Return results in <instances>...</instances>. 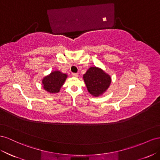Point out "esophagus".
Wrapping results in <instances>:
<instances>
[{
	"label": "esophagus",
	"instance_id": "esophagus-1",
	"mask_svg": "<svg viewBox=\"0 0 160 160\" xmlns=\"http://www.w3.org/2000/svg\"><path fill=\"white\" fill-rule=\"evenodd\" d=\"M72 75L73 77H76V78H77L78 76V74H76V73H72Z\"/></svg>",
	"mask_w": 160,
	"mask_h": 160
}]
</instances>
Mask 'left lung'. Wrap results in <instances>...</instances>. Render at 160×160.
<instances>
[{"instance_id": "obj_1", "label": "left lung", "mask_w": 160, "mask_h": 160, "mask_svg": "<svg viewBox=\"0 0 160 160\" xmlns=\"http://www.w3.org/2000/svg\"><path fill=\"white\" fill-rule=\"evenodd\" d=\"M83 78L89 93L95 97L102 95L111 83L110 75L98 67H90L83 75Z\"/></svg>"}]
</instances>
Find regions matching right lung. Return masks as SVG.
I'll return each mask as SVG.
<instances>
[{"label": "right lung", "mask_w": 160, "mask_h": 160, "mask_svg": "<svg viewBox=\"0 0 160 160\" xmlns=\"http://www.w3.org/2000/svg\"><path fill=\"white\" fill-rule=\"evenodd\" d=\"M67 77L68 75L66 74H63L60 71H53L42 79L43 88L49 93H58L60 92Z\"/></svg>", "instance_id": "obj_1"}]
</instances>
